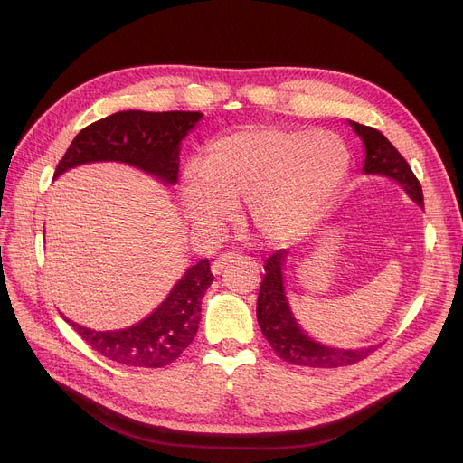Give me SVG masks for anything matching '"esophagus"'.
Instances as JSON below:
<instances>
[{
  "label": "esophagus",
  "mask_w": 463,
  "mask_h": 463,
  "mask_svg": "<svg viewBox=\"0 0 463 463\" xmlns=\"http://www.w3.org/2000/svg\"><path fill=\"white\" fill-rule=\"evenodd\" d=\"M234 259H238V253H232V251L223 253L222 257H217V260L212 264V274H215V276L222 274L225 266H227L229 262H234Z\"/></svg>",
  "instance_id": "34e87169"
}]
</instances>
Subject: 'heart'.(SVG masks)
Here are the masks:
<instances>
[{
	"label": "heart",
	"instance_id": "b5f03b06",
	"mask_svg": "<svg viewBox=\"0 0 463 463\" xmlns=\"http://www.w3.org/2000/svg\"><path fill=\"white\" fill-rule=\"evenodd\" d=\"M351 156L332 133L255 128L217 138L204 161H189L178 206L199 232L231 223L246 203L250 223L269 241L306 236L330 208L349 175Z\"/></svg>",
	"mask_w": 463,
	"mask_h": 463
}]
</instances>
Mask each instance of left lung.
Returning a JSON list of instances; mask_svg holds the SVG:
<instances>
[{
	"instance_id": "obj_1",
	"label": "left lung",
	"mask_w": 463,
	"mask_h": 463,
	"mask_svg": "<svg viewBox=\"0 0 463 463\" xmlns=\"http://www.w3.org/2000/svg\"><path fill=\"white\" fill-rule=\"evenodd\" d=\"M349 126L364 142V175L372 176H384L394 180L407 197L424 208L422 187L419 180L412 175L411 166L402 157V154L388 142V138L373 128L356 124L349 119ZM288 251L279 250L272 253L264 262V278L259 288L257 298V321L262 330V335L270 347L276 351L279 358L295 366L306 368H342L351 366L354 362L366 358L372 351L379 345L368 347H356V349H344L326 345L313 339L295 317L293 309H290L287 290H285V262Z\"/></svg>"
}]
</instances>
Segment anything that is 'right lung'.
I'll return each mask as SVG.
<instances>
[{"mask_svg":"<svg viewBox=\"0 0 463 463\" xmlns=\"http://www.w3.org/2000/svg\"><path fill=\"white\" fill-rule=\"evenodd\" d=\"M201 112L121 110L84 128L56 166L54 180L90 163H124L163 185L178 180L182 140L197 128ZM210 260L189 266L168 297L148 315L121 330H93L72 323L75 332L99 354L124 366L163 368L193 342L201 323V302L212 285Z\"/></svg>","mask_w":463,"mask_h":463,"instance_id":"right-lung-1","label":"right lung"}]
</instances>
